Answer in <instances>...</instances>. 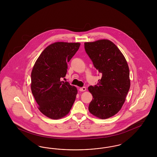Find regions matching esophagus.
Masks as SVG:
<instances>
[{"mask_svg": "<svg viewBox=\"0 0 157 157\" xmlns=\"http://www.w3.org/2000/svg\"><path fill=\"white\" fill-rule=\"evenodd\" d=\"M86 88L85 87H82V88H79V91H81V92H83V91H85L86 90Z\"/></svg>", "mask_w": 157, "mask_h": 157, "instance_id": "obj_1", "label": "esophagus"}]
</instances>
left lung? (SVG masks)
<instances>
[{"instance_id":"1","label":"left lung","mask_w":157,"mask_h":157,"mask_svg":"<svg viewBox=\"0 0 157 157\" xmlns=\"http://www.w3.org/2000/svg\"><path fill=\"white\" fill-rule=\"evenodd\" d=\"M85 49L102 78L88 90L93 96L89 111L101 119L119 112L130 88L129 70L123 54L108 39L85 42Z\"/></svg>"}]
</instances>
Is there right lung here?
Returning a JSON list of instances; mask_svg holds the SVG:
<instances>
[{
  "label": "right lung",
  "mask_w": 157,
  "mask_h": 157,
  "mask_svg": "<svg viewBox=\"0 0 157 157\" xmlns=\"http://www.w3.org/2000/svg\"><path fill=\"white\" fill-rule=\"evenodd\" d=\"M80 45L58 42L49 45L41 53L32 69V94L39 111L49 118L58 120L64 117L75 102L76 88L60 79L65 77L67 62Z\"/></svg>",
  "instance_id": "add662e5"
}]
</instances>
